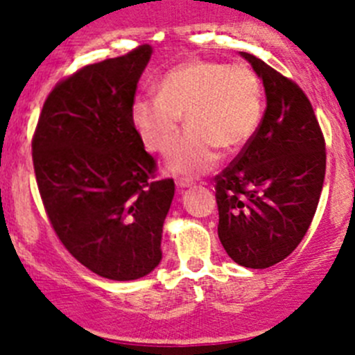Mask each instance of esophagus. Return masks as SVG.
Here are the masks:
<instances>
[{
  "label": "esophagus",
  "instance_id": "obj_1",
  "mask_svg": "<svg viewBox=\"0 0 355 355\" xmlns=\"http://www.w3.org/2000/svg\"><path fill=\"white\" fill-rule=\"evenodd\" d=\"M192 185V180H189V178H178L177 180V187L178 189H187Z\"/></svg>",
  "mask_w": 355,
  "mask_h": 355
}]
</instances>
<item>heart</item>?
Segmentation results:
<instances>
[{
  "label": "heart",
  "mask_w": 355,
  "mask_h": 355,
  "mask_svg": "<svg viewBox=\"0 0 355 355\" xmlns=\"http://www.w3.org/2000/svg\"><path fill=\"white\" fill-rule=\"evenodd\" d=\"M263 85L244 65L196 62L168 70L157 82V94H137L130 120L146 148L164 153L182 125L166 166L178 175L206 173L216 164L218 148L239 149L252 139L263 118Z\"/></svg>",
  "instance_id": "b5f03b06"
}]
</instances>
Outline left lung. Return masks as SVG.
Returning <instances> with one entry per match:
<instances>
[{
	"label": "left lung",
	"instance_id": "left-lung-1",
	"mask_svg": "<svg viewBox=\"0 0 355 355\" xmlns=\"http://www.w3.org/2000/svg\"><path fill=\"white\" fill-rule=\"evenodd\" d=\"M263 80L259 128L216 180L218 237L237 264L264 270L306 235L323 189L324 137L302 89L249 53Z\"/></svg>",
	"mask_w": 355,
	"mask_h": 355
}]
</instances>
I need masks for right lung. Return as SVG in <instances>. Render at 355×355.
I'll list each match as a JSON object with an SVG mask.
<instances>
[{"label":"right lung","mask_w":355,"mask_h":355,"mask_svg":"<svg viewBox=\"0 0 355 355\" xmlns=\"http://www.w3.org/2000/svg\"><path fill=\"white\" fill-rule=\"evenodd\" d=\"M151 55V46H139L56 84L32 139L35 180L56 235L108 280H137L159 264L175 194L171 178L151 182L155 157L130 120Z\"/></svg>","instance_id":"obj_1"}]
</instances>
